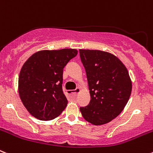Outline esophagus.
<instances>
[{
  "instance_id": "esophagus-1",
  "label": "esophagus",
  "mask_w": 153,
  "mask_h": 153,
  "mask_svg": "<svg viewBox=\"0 0 153 153\" xmlns=\"http://www.w3.org/2000/svg\"><path fill=\"white\" fill-rule=\"evenodd\" d=\"M80 91H81L80 88H76L74 90H68V91H67V93H68L70 96H71V97H75V96L76 95L77 93H79Z\"/></svg>"
}]
</instances>
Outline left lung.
<instances>
[{
	"instance_id": "left-lung-1",
	"label": "left lung",
	"mask_w": 153,
	"mask_h": 153,
	"mask_svg": "<svg viewBox=\"0 0 153 153\" xmlns=\"http://www.w3.org/2000/svg\"><path fill=\"white\" fill-rule=\"evenodd\" d=\"M90 94L88 106L80 107L83 118L93 125H103L118 117L128 102L132 80L117 56L99 50H79Z\"/></svg>"
}]
</instances>
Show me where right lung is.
<instances>
[{
    "label": "right lung",
    "instance_id": "1",
    "mask_svg": "<svg viewBox=\"0 0 153 153\" xmlns=\"http://www.w3.org/2000/svg\"><path fill=\"white\" fill-rule=\"evenodd\" d=\"M77 50H44L24 63L18 79V93L30 114L44 121L53 120L67 105L62 90L63 70Z\"/></svg>",
    "mask_w": 153,
    "mask_h": 153
}]
</instances>
